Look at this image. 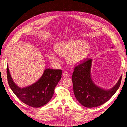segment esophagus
I'll use <instances>...</instances> for the list:
<instances>
[{"label":"esophagus","mask_w":127,"mask_h":127,"mask_svg":"<svg viewBox=\"0 0 127 127\" xmlns=\"http://www.w3.org/2000/svg\"><path fill=\"white\" fill-rule=\"evenodd\" d=\"M68 76H69V74H68V73L67 72L64 71L63 72V76L64 77H68Z\"/></svg>","instance_id":"34e87169"}]
</instances>
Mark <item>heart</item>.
Returning <instances> with one entry per match:
<instances>
[{"label": "heart", "instance_id": "heart-1", "mask_svg": "<svg viewBox=\"0 0 127 127\" xmlns=\"http://www.w3.org/2000/svg\"><path fill=\"white\" fill-rule=\"evenodd\" d=\"M55 50L58 54L62 57H68V63L76 65L84 60L90 51L89 45L81 40H73L62 41L55 46ZM50 61L54 63L59 61L55 54L49 53Z\"/></svg>", "mask_w": 127, "mask_h": 127}]
</instances>
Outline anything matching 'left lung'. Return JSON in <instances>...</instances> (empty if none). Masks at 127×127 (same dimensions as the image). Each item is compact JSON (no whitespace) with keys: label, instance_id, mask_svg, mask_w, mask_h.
<instances>
[{"label":"left lung","instance_id":"1","mask_svg":"<svg viewBox=\"0 0 127 127\" xmlns=\"http://www.w3.org/2000/svg\"><path fill=\"white\" fill-rule=\"evenodd\" d=\"M92 59L86 58L74 68L72 82L75 97L83 106H99L109 100L119 87L122 77L112 89L105 90L97 87L91 78Z\"/></svg>","mask_w":127,"mask_h":127}]
</instances>
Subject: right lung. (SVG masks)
I'll use <instances>...</instances> for the list:
<instances>
[{
	"label": "right lung",
	"mask_w": 127,
	"mask_h": 127,
	"mask_svg": "<svg viewBox=\"0 0 127 127\" xmlns=\"http://www.w3.org/2000/svg\"><path fill=\"white\" fill-rule=\"evenodd\" d=\"M8 84L16 96L24 104L33 107L46 105L52 98L54 89L61 80L62 70L46 69L37 82L24 88L17 86L13 81L7 66Z\"/></svg>",
	"instance_id": "obj_1"
}]
</instances>
